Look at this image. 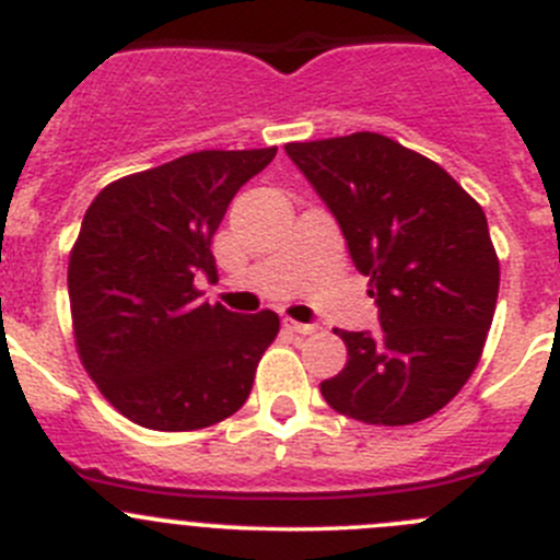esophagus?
I'll return each instance as SVG.
<instances>
[{
    "label": "esophagus",
    "mask_w": 560,
    "mask_h": 560,
    "mask_svg": "<svg viewBox=\"0 0 560 560\" xmlns=\"http://www.w3.org/2000/svg\"><path fill=\"white\" fill-rule=\"evenodd\" d=\"M281 325H284V330L298 332V336H312V332H316V325H306V322L284 319V322H281Z\"/></svg>",
    "instance_id": "34e87169"
}]
</instances>
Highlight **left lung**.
Returning a JSON list of instances; mask_svg holds the SVG:
<instances>
[{
  "label": "left lung",
  "mask_w": 560,
  "mask_h": 560,
  "mask_svg": "<svg viewBox=\"0 0 560 560\" xmlns=\"http://www.w3.org/2000/svg\"><path fill=\"white\" fill-rule=\"evenodd\" d=\"M369 276L382 330L338 336L327 404L369 425H411L460 393L482 358L499 257L482 206L436 162L376 132L287 143Z\"/></svg>",
  "instance_id": "obj_1"
}]
</instances>
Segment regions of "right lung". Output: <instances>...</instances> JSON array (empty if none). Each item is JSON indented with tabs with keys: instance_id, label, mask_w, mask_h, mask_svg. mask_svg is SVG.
<instances>
[{
	"instance_id": "obj_1",
	"label": "right lung",
	"mask_w": 560,
	"mask_h": 560,
	"mask_svg": "<svg viewBox=\"0 0 560 560\" xmlns=\"http://www.w3.org/2000/svg\"><path fill=\"white\" fill-rule=\"evenodd\" d=\"M276 145L195 151L107 184L70 252L72 330L83 369L127 420L197 431L246 404L273 312L235 314L200 301L217 276L211 238L235 191Z\"/></svg>"
}]
</instances>
